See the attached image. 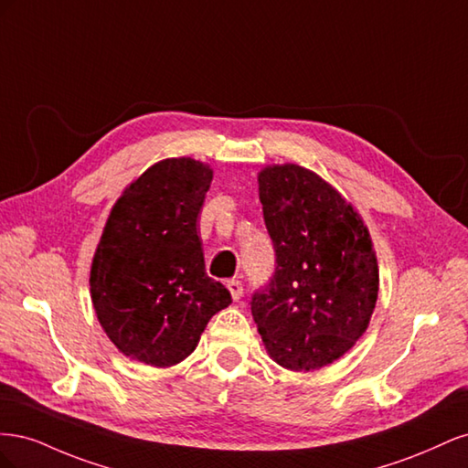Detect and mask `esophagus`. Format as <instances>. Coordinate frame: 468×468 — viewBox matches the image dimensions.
I'll return each instance as SVG.
<instances>
[{
  "instance_id": "obj_1",
  "label": "esophagus",
  "mask_w": 468,
  "mask_h": 468,
  "mask_svg": "<svg viewBox=\"0 0 468 468\" xmlns=\"http://www.w3.org/2000/svg\"><path fill=\"white\" fill-rule=\"evenodd\" d=\"M226 287H229V291H230V294H232V299H234V301H239V299H242L244 287H242V282H239L238 279H230L229 282H226Z\"/></svg>"
}]
</instances>
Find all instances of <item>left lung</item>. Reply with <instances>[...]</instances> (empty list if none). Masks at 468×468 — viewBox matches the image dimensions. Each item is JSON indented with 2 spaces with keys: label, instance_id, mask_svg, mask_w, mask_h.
<instances>
[{
  "label": "left lung",
  "instance_id": "1",
  "mask_svg": "<svg viewBox=\"0 0 468 468\" xmlns=\"http://www.w3.org/2000/svg\"><path fill=\"white\" fill-rule=\"evenodd\" d=\"M258 183L275 273L253 292L251 316L275 363L316 371L369 325L378 296L371 234L351 203L303 165H267Z\"/></svg>",
  "mask_w": 468,
  "mask_h": 468
}]
</instances>
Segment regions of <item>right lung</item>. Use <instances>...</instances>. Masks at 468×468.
<instances>
[{
    "mask_svg": "<svg viewBox=\"0 0 468 468\" xmlns=\"http://www.w3.org/2000/svg\"><path fill=\"white\" fill-rule=\"evenodd\" d=\"M212 169L167 158L122 191L99 239L91 303L107 337L126 357L172 367L199 344L208 320L232 303L205 271L197 217Z\"/></svg>",
    "mask_w": 468,
    "mask_h": 468,
    "instance_id": "obj_1",
    "label": "right lung"
}]
</instances>
